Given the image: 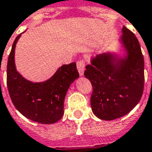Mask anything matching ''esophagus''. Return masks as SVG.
<instances>
[{
  "label": "esophagus",
  "instance_id": "1",
  "mask_svg": "<svg viewBox=\"0 0 152 152\" xmlns=\"http://www.w3.org/2000/svg\"><path fill=\"white\" fill-rule=\"evenodd\" d=\"M77 70L79 71L80 76H83L84 74V70H85V62L83 60H78L76 63Z\"/></svg>",
  "mask_w": 152,
  "mask_h": 152
}]
</instances>
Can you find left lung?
I'll return each instance as SVG.
<instances>
[{"label":"left lung","mask_w":152,"mask_h":152,"mask_svg":"<svg viewBox=\"0 0 152 152\" xmlns=\"http://www.w3.org/2000/svg\"><path fill=\"white\" fill-rule=\"evenodd\" d=\"M120 39L126 55L103 53L91 60L84 75L92 83L91 107L102 120H113L130 112L144 89V58L135 35L124 26Z\"/></svg>","instance_id":"left-lung-1"}]
</instances>
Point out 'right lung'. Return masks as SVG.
Returning <instances> with one entry per match:
<instances>
[{"mask_svg": "<svg viewBox=\"0 0 152 152\" xmlns=\"http://www.w3.org/2000/svg\"><path fill=\"white\" fill-rule=\"evenodd\" d=\"M21 34L14 40L9 55L7 84L15 107L26 118L40 124L59 121L64 114V101L71 83L79 77L75 62L63 65L55 75L43 82L28 81L17 71L15 48Z\"/></svg>", "mask_w": 152, "mask_h": 152, "instance_id": "obj_1", "label": "right lung"}]
</instances>
